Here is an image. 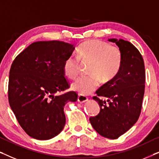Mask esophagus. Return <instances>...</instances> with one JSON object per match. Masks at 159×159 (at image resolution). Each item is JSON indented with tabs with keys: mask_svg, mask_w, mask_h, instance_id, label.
<instances>
[{
	"mask_svg": "<svg viewBox=\"0 0 159 159\" xmlns=\"http://www.w3.org/2000/svg\"><path fill=\"white\" fill-rule=\"evenodd\" d=\"M88 97L85 96V95H82V94L78 95L77 101H79L80 103H84V102H86L87 101H88Z\"/></svg>",
	"mask_w": 159,
	"mask_h": 159,
	"instance_id": "1",
	"label": "esophagus"
}]
</instances>
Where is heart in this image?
<instances>
[{"label":"heart","mask_w":159,"mask_h":159,"mask_svg":"<svg viewBox=\"0 0 159 159\" xmlns=\"http://www.w3.org/2000/svg\"><path fill=\"white\" fill-rule=\"evenodd\" d=\"M77 57L71 56L66 58L63 65L64 72L74 79L80 71V61H90L88 76L78 78L71 84V88L82 95L93 93L101 83L112 80L120 69L122 53L116 46L98 40H90L82 43L78 48Z\"/></svg>","instance_id":"obj_1"}]
</instances>
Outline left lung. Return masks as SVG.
<instances>
[{
    "instance_id": "obj_1",
    "label": "left lung",
    "mask_w": 159,
    "mask_h": 159,
    "mask_svg": "<svg viewBox=\"0 0 159 159\" xmlns=\"http://www.w3.org/2000/svg\"><path fill=\"white\" fill-rule=\"evenodd\" d=\"M122 53L119 72L96 91L93 98L99 104V114L90 117L91 125L104 138L116 139L138 121L145 92V71L143 58L138 49L122 39H108ZM99 97H107V101Z\"/></svg>"
}]
</instances>
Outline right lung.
Listing matches in <instances>:
<instances>
[{"label": "right lung", "instance_id": "right-lung-1", "mask_svg": "<svg viewBox=\"0 0 159 159\" xmlns=\"http://www.w3.org/2000/svg\"><path fill=\"white\" fill-rule=\"evenodd\" d=\"M75 46L62 41H38L16 56L9 72L8 101L26 133L37 140H46L64 129L65 104L75 102L74 91L61 95L69 88L63 65Z\"/></svg>", "mask_w": 159, "mask_h": 159}]
</instances>
